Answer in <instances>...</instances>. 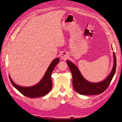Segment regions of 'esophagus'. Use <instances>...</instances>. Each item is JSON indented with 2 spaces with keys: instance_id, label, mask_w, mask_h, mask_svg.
Returning a JSON list of instances; mask_svg holds the SVG:
<instances>
[{
  "instance_id": "34e87169",
  "label": "esophagus",
  "mask_w": 122,
  "mask_h": 122,
  "mask_svg": "<svg viewBox=\"0 0 122 122\" xmlns=\"http://www.w3.org/2000/svg\"><path fill=\"white\" fill-rule=\"evenodd\" d=\"M68 57V54L67 52H63L61 55V58L64 60H67Z\"/></svg>"
}]
</instances>
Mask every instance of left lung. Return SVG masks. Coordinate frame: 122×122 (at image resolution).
I'll list each match as a JSON object with an SVG mask.
<instances>
[{"instance_id":"8db88e82","label":"left lung","mask_w":122,"mask_h":122,"mask_svg":"<svg viewBox=\"0 0 122 122\" xmlns=\"http://www.w3.org/2000/svg\"><path fill=\"white\" fill-rule=\"evenodd\" d=\"M113 54V65L111 72L104 80L99 82H92L86 80L82 75L78 67L72 62L67 60V63L72 74L73 86L75 91L83 95H99L105 91L116 73L117 61L114 52Z\"/></svg>"}]
</instances>
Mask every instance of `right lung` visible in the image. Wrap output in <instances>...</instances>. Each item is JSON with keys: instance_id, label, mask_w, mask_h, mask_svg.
I'll use <instances>...</instances> for the list:
<instances>
[{"instance_id": "1", "label": "right lung", "mask_w": 122, "mask_h": 122, "mask_svg": "<svg viewBox=\"0 0 122 122\" xmlns=\"http://www.w3.org/2000/svg\"><path fill=\"white\" fill-rule=\"evenodd\" d=\"M60 61V58H56L51 62L42 79L35 86H22L15 83L9 75V78L13 86L20 93L27 97L38 98L47 95L51 91L52 86L51 76L56 65Z\"/></svg>"}]
</instances>
